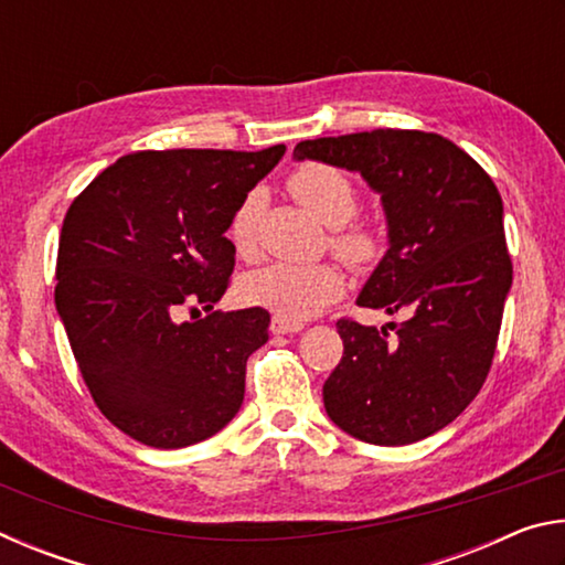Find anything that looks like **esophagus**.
I'll return each instance as SVG.
<instances>
[{"instance_id":"34e87169","label":"esophagus","mask_w":565,"mask_h":565,"mask_svg":"<svg viewBox=\"0 0 565 565\" xmlns=\"http://www.w3.org/2000/svg\"><path fill=\"white\" fill-rule=\"evenodd\" d=\"M271 333H276V337H279V333H299V331H303V323H299V321H291V319H284V317H279V313H276V317H271Z\"/></svg>"}]
</instances>
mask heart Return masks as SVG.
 I'll return each instance as SVG.
<instances>
[{
	"label": "heart",
	"instance_id": "heart-1",
	"mask_svg": "<svg viewBox=\"0 0 565 565\" xmlns=\"http://www.w3.org/2000/svg\"><path fill=\"white\" fill-rule=\"evenodd\" d=\"M291 196L333 228L331 244L337 254L353 266L371 264L381 252L379 234L366 224H351L356 214V186L343 171L327 164H303L289 177ZM264 196L252 191L232 216L228 238L238 256H254L259 246V218ZM343 291V279L331 264H289L276 262L254 271L244 281L246 301L264 306L284 319H309L323 306L337 301Z\"/></svg>",
	"mask_w": 565,
	"mask_h": 565
}]
</instances>
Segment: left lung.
<instances>
[{
    "label": "left lung",
    "mask_w": 565,
    "mask_h": 565,
    "mask_svg": "<svg viewBox=\"0 0 565 565\" xmlns=\"http://www.w3.org/2000/svg\"><path fill=\"white\" fill-rule=\"evenodd\" d=\"M294 159L356 171L381 196L388 248L356 303L408 313L394 339L337 323L343 356L323 384L329 418L376 446L441 431L489 376L511 291L499 189L463 149L428 131L309 139Z\"/></svg>",
    "instance_id": "1"
}]
</instances>
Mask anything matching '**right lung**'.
Segmentation results:
<instances>
[{
	"label": "right lung",
	"instance_id": "obj_1",
	"mask_svg": "<svg viewBox=\"0 0 565 565\" xmlns=\"http://www.w3.org/2000/svg\"><path fill=\"white\" fill-rule=\"evenodd\" d=\"M284 151H137L66 212L56 313L94 404L134 441L184 448L242 408L246 359L269 341V311L177 317L194 303L214 309L228 289V224Z\"/></svg>",
	"mask_w": 565,
	"mask_h": 565
}]
</instances>
